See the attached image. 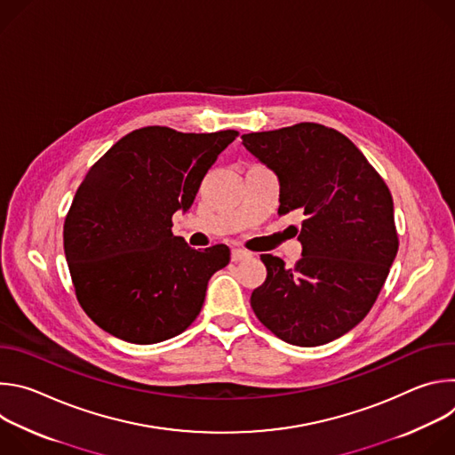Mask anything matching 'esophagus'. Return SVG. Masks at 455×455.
<instances>
[{
  "instance_id": "obj_1",
  "label": "esophagus",
  "mask_w": 455,
  "mask_h": 455,
  "mask_svg": "<svg viewBox=\"0 0 455 455\" xmlns=\"http://www.w3.org/2000/svg\"><path fill=\"white\" fill-rule=\"evenodd\" d=\"M248 257H251V253L246 251V250H241V248H234V250H232V261H234V263L244 261V259H248Z\"/></svg>"
}]
</instances>
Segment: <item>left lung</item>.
Here are the masks:
<instances>
[{"mask_svg":"<svg viewBox=\"0 0 455 455\" xmlns=\"http://www.w3.org/2000/svg\"><path fill=\"white\" fill-rule=\"evenodd\" d=\"M279 180V214L297 211L302 257L293 268L263 253L267 281L250 304L281 340L328 344L371 311L398 253L395 205L381 176L337 129L302 122L243 135Z\"/></svg>","mask_w":455,"mask_h":455,"instance_id":"obj_1","label":"left lung"}]
</instances>
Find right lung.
Masks as SVG:
<instances>
[{
    "instance_id": "obj_1",
    "label": "right lung",
    "mask_w": 455,
    "mask_h": 455,
    "mask_svg": "<svg viewBox=\"0 0 455 455\" xmlns=\"http://www.w3.org/2000/svg\"><path fill=\"white\" fill-rule=\"evenodd\" d=\"M237 132L180 133L162 125L120 139L86 174L64 221V255L77 299L106 333L156 344L202 311L209 279L230 261L216 244L190 248L171 232Z\"/></svg>"
}]
</instances>
